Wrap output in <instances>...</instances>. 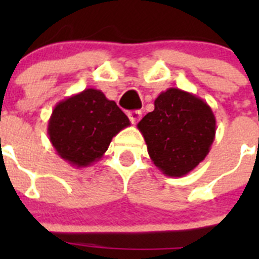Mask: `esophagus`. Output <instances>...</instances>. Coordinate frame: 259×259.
Segmentation results:
<instances>
[{
  "instance_id": "esophagus-1",
  "label": "esophagus",
  "mask_w": 259,
  "mask_h": 259,
  "mask_svg": "<svg viewBox=\"0 0 259 259\" xmlns=\"http://www.w3.org/2000/svg\"><path fill=\"white\" fill-rule=\"evenodd\" d=\"M128 118H130V120H131L132 124H136V123L141 119V111L140 110H134V111H130V113H128Z\"/></svg>"
}]
</instances>
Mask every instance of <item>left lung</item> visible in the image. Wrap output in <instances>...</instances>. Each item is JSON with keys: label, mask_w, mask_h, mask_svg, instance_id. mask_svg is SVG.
<instances>
[{"label": "left lung", "mask_w": 259, "mask_h": 259, "mask_svg": "<svg viewBox=\"0 0 259 259\" xmlns=\"http://www.w3.org/2000/svg\"><path fill=\"white\" fill-rule=\"evenodd\" d=\"M153 163L167 176L180 178L205 159L215 139L217 120L202 98L168 88L139 124Z\"/></svg>", "instance_id": "left-lung-1"}]
</instances>
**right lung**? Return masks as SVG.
<instances>
[{"instance_id":"obj_1","label":"right lung","mask_w":259,"mask_h":259,"mask_svg":"<svg viewBox=\"0 0 259 259\" xmlns=\"http://www.w3.org/2000/svg\"><path fill=\"white\" fill-rule=\"evenodd\" d=\"M130 125V119L111 100L95 88L58 102L48 123L57 154L75 167L101 159L113 137Z\"/></svg>"}]
</instances>
